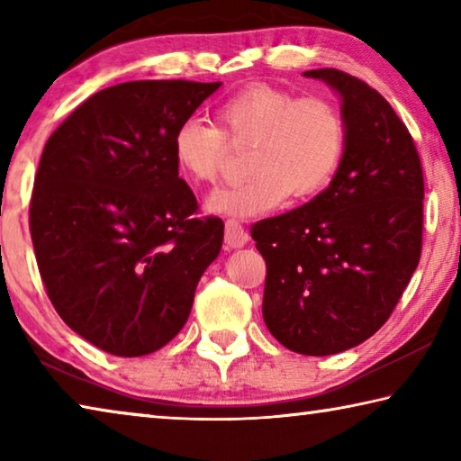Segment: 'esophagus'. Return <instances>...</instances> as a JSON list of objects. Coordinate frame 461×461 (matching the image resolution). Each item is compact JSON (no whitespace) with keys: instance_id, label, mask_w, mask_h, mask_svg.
Listing matches in <instances>:
<instances>
[{"instance_id":"1","label":"esophagus","mask_w":461,"mask_h":461,"mask_svg":"<svg viewBox=\"0 0 461 461\" xmlns=\"http://www.w3.org/2000/svg\"><path fill=\"white\" fill-rule=\"evenodd\" d=\"M225 244L230 248H241L248 244V231L236 220L225 221Z\"/></svg>"}]
</instances>
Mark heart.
<instances>
[{
	"mask_svg": "<svg viewBox=\"0 0 461 461\" xmlns=\"http://www.w3.org/2000/svg\"><path fill=\"white\" fill-rule=\"evenodd\" d=\"M221 130L199 118L178 123L170 146L175 165L193 183H212L220 175L223 133L248 150L246 181L217 189L207 199L212 213L256 217L293 199H309L325 189L346 150V122L323 97H299L291 91L258 85L236 93L217 109Z\"/></svg>",
	"mask_w": 461,
	"mask_h": 461,
	"instance_id": "obj_1",
	"label": "heart"
}]
</instances>
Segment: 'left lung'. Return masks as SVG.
I'll use <instances>...</instances> for the list:
<instances>
[{"instance_id": "8db88e82", "label": "left lung", "mask_w": 461, "mask_h": 461, "mask_svg": "<svg viewBox=\"0 0 461 461\" xmlns=\"http://www.w3.org/2000/svg\"><path fill=\"white\" fill-rule=\"evenodd\" d=\"M341 101L346 150L330 186L252 228L267 260L262 315L291 352L331 356L372 338L420 258L423 168L388 101L338 68L303 73Z\"/></svg>"}]
</instances>
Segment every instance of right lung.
Segmentation results:
<instances>
[{"mask_svg":"<svg viewBox=\"0 0 461 461\" xmlns=\"http://www.w3.org/2000/svg\"><path fill=\"white\" fill-rule=\"evenodd\" d=\"M221 83L130 81L91 95L44 146L30 231L57 313L107 354L175 338L221 252L223 221L197 220L170 140Z\"/></svg>","mask_w":461,"mask_h":461,"instance_id":"right-lung-1","label":"right lung"}]
</instances>
